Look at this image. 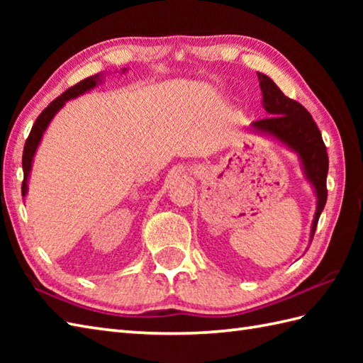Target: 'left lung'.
<instances>
[{"label": "left lung", "instance_id": "1", "mask_svg": "<svg viewBox=\"0 0 363 363\" xmlns=\"http://www.w3.org/2000/svg\"><path fill=\"white\" fill-rule=\"evenodd\" d=\"M257 76L262 90V106L269 117L251 123L248 129L256 134L274 138L285 148L296 152L299 157L306 179L313 187V194L317 196V211L313 215L309 237V242H312L318 218L328 199L326 177L329 159L326 146L312 115L299 103L285 96L272 78L264 73H257Z\"/></svg>", "mask_w": 363, "mask_h": 363}]
</instances>
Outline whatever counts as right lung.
Wrapping results in <instances>:
<instances>
[{
	"instance_id": "obj_1",
	"label": "right lung",
	"mask_w": 363,
	"mask_h": 363,
	"mask_svg": "<svg viewBox=\"0 0 363 363\" xmlns=\"http://www.w3.org/2000/svg\"><path fill=\"white\" fill-rule=\"evenodd\" d=\"M125 72H128V70L126 68H123V73ZM103 81H104V73H98L95 76H90V78L78 82L72 89H68L65 94H62L59 98L54 99V101L48 107H46V109L40 115H38L33 129H30L28 140L25 143V150H23V160L21 162H23V174H25V177H23V186H21L23 196H26V194H28V181H29L30 169H33L35 151L38 148V145H40V142H42V137L45 134L46 128H48L51 120L54 118V115L62 109L67 101H70V99L78 98V96L86 94V91L95 89Z\"/></svg>"
}]
</instances>
